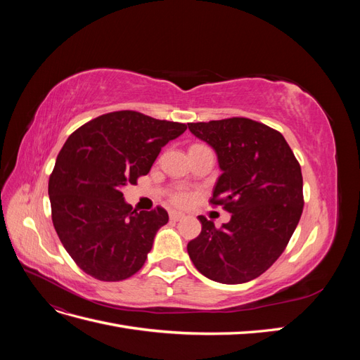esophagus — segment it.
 I'll return each instance as SVG.
<instances>
[{
  "label": "esophagus",
  "instance_id": "1",
  "mask_svg": "<svg viewBox=\"0 0 360 360\" xmlns=\"http://www.w3.org/2000/svg\"><path fill=\"white\" fill-rule=\"evenodd\" d=\"M183 217H184V213H181V212H176V210L169 212V219L171 221H180V219H183Z\"/></svg>",
  "mask_w": 360,
  "mask_h": 360
}]
</instances>
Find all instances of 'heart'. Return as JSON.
Masks as SVG:
<instances>
[{
    "mask_svg": "<svg viewBox=\"0 0 360 360\" xmlns=\"http://www.w3.org/2000/svg\"><path fill=\"white\" fill-rule=\"evenodd\" d=\"M189 193L186 192V191H177V192H174L172 193V197H171V200H172V202H176V204H179V205H183V204H186L188 201H189Z\"/></svg>",
    "mask_w": 360,
    "mask_h": 360,
    "instance_id": "1",
    "label": "heart"
}]
</instances>
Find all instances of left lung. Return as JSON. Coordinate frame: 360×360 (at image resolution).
<instances>
[{
	"mask_svg": "<svg viewBox=\"0 0 360 360\" xmlns=\"http://www.w3.org/2000/svg\"><path fill=\"white\" fill-rule=\"evenodd\" d=\"M188 126L214 150L222 171L210 202L231 213L221 228L198 216L201 233L188 254L205 278L243 284L275 263L296 230L303 210L300 165L278 130L254 120Z\"/></svg>",
	"mask_w": 360,
	"mask_h": 360,
	"instance_id": "obj_1",
	"label": "left lung"
}]
</instances>
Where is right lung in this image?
Wrapping results in <instances>:
<instances>
[{"mask_svg":"<svg viewBox=\"0 0 360 360\" xmlns=\"http://www.w3.org/2000/svg\"><path fill=\"white\" fill-rule=\"evenodd\" d=\"M184 130L183 123L117 111L85 123L64 143L49 179L52 222L85 274L114 282L144 266L168 213L132 210L122 189L147 176L162 147Z\"/></svg>","mask_w":360,"mask_h":360,"instance_id":"1","label":"right lung"}]
</instances>
